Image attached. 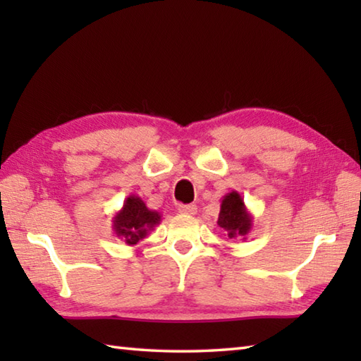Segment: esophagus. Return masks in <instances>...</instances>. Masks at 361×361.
<instances>
[{
  "mask_svg": "<svg viewBox=\"0 0 361 361\" xmlns=\"http://www.w3.org/2000/svg\"><path fill=\"white\" fill-rule=\"evenodd\" d=\"M178 212L185 214V216H194V214H197V206L195 204H180Z\"/></svg>",
  "mask_w": 361,
  "mask_h": 361,
  "instance_id": "esophagus-1",
  "label": "esophagus"
}]
</instances>
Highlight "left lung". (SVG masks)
I'll use <instances>...</instances> for the list:
<instances>
[{
	"label": "left lung",
	"instance_id": "obj_1",
	"mask_svg": "<svg viewBox=\"0 0 361 361\" xmlns=\"http://www.w3.org/2000/svg\"><path fill=\"white\" fill-rule=\"evenodd\" d=\"M217 225L224 229L229 239L242 237L245 240L251 233L252 216L237 190H231L221 198Z\"/></svg>",
	"mask_w": 361,
	"mask_h": 361
}]
</instances>
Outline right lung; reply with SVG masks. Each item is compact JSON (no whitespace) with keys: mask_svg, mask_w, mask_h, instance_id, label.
<instances>
[{"mask_svg":"<svg viewBox=\"0 0 361 361\" xmlns=\"http://www.w3.org/2000/svg\"><path fill=\"white\" fill-rule=\"evenodd\" d=\"M161 214L149 209L137 195H128L124 206L114 214L113 231L127 245H136L142 240L153 228L159 225Z\"/></svg>","mask_w":361,"mask_h":361,"instance_id":"add662e5","label":"right lung"}]
</instances>
